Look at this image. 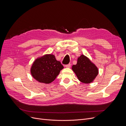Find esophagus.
Segmentation results:
<instances>
[{
  "label": "esophagus",
  "mask_w": 126,
  "mask_h": 126,
  "mask_svg": "<svg viewBox=\"0 0 126 126\" xmlns=\"http://www.w3.org/2000/svg\"><path fill=\"white\" fill-rule=\"evenodd\" d=\"M65 67H66V68H70V66H71V65H70V64H68L67 65H65Z\"/></svg>",
  "instance_id": "obj_1"
}]
</instances>
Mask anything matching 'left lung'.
Segmentation results:
<instances>
[{"mask_svg":"<svg viewBox=\"0 0 126 126\" xmlns=\"http://www.w3.org/2000/svg\"><path fill=\"white\" fill-rule=\"evenodd\" d=\"M71 68L78 80L85 84L93 82L98 74L96 66L84 55L78 57L77 64L72 65Z\"/></svg>","mask_w":126,"mask_h":126,"instance_id":"1","label":"left lung"}]
</instances>
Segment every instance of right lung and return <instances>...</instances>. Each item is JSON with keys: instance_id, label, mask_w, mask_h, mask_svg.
<instances>
[{"instance_id": "right-lung-1", "label": "right lung", "mask_w": 126, "mask_h": 126, "mask_svg": "<svg viewBox=\"0 0 126 126\" xmlns=\"http://www.w3.org/2000/svg\"><path fill=\"white\" fill-rule=\"evenodd\" d=\"M64 68L55 55L45 54L33 62L30 69L32 77L40 83L50 84L54 81Z\"/></svg>"}]
</instances>
